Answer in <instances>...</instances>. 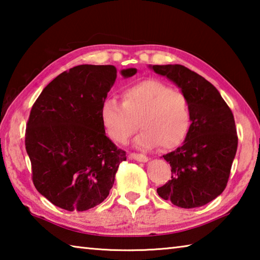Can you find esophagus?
<instances>
[{
  "mask_svg": "<svg viewBox=\"0 0 260 260\" xmlns=\"http://www.w3.org/2000/svg\"><path fill=\"white\" fill-rule=\"evenodd\" d=\"M129 157L133 158V159L141 161V162H146L148 161V157L144 156V155H141V153H129Z\"/></svg>",
  "mask_w": 260,
  "mask_h": 260,
  "instance_id": "esophagus-1",
  "label": "esophagus"
}]
</instances>
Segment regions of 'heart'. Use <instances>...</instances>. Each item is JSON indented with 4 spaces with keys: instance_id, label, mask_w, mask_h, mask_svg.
Listing matches in <instances>:
<instances>
[{
    "instance_id": "obj_1",
    "label": "heart",
    "mask_w": 260,
    "mask_h": 260,
    "mask_svg": "<svg viewBox=\"0 0 260 260\" xmlns=\"http://www.w3.org/2000/svg\"><path fill=\"white\" fill-rule=\"evenodd\" d=\"M124 103L109 98L101 108V118L108 134L119 143L131 139L139 124L143 131L135 140L140 149L178 147L190 126L187 98L178 89L156 79H146L126 88Z\"/></svg>"
}]
</instances>
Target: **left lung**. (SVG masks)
<instances>
[{
	"label": "left lung",
	"instance_id": "left-lung-1",
	"mask_svg": "<svg viewBox=\"0 0 260 260\" xmlns=\"http://www.w3.org/2000/svg\"><path fill=\"white\" fill-rule=\"evenodd\" d=\"M149 68L180 88L191 121L182 146L162 156L172 177L157 192L179 208H200L227 186L237 150L234 116L217 88L196 72L179 64Z\"/></svg>",
	"mask_w": 260,
	"mask_h": 260
}]
</instances>
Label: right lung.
Listing matches in <instances>:
<instances>
[{"mask_svg": "<svg viewBox=\"0 0 260 260\" xmlns=\"http://www.w3.org/2000/svg\"><path fill=\"white\" fill-rule=\"evenodd\" d=\"M136 72L120 71L124 78ZM116 78L113 65H78L47 85L30 110L25 146L33 183L60 209L86 211L102 203L126 160L101 118Z\"/></svg>", "mask_w": 260, "mask_h": 260, "instance_id": "1", "label": "right lung"}]
</instances>
